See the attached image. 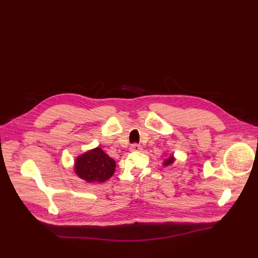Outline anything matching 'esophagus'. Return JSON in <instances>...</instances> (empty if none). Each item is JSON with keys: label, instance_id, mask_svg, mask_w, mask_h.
<instances>
[{"label": "esophagus", "instance_id": "obj_1", "mask_svg": "<svg viewBox=\"0 0 258 258\" xmlns=\"http://www.w3.org/2000/svg\"><path fill=\"white\" fill-rule=\"evenodd\" d=\"M141 150H142V146L140 144H137V143L132 144L131 147H130L131 152H140Z\"/></svg>", "mask_w": 258, "mask_h": 258}]
</instances>
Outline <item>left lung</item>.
Segmentation results:
<instances>
[{
	"label": "left lung",
	"instance_id": "obj_1",
	"mask_svg": "<svg viewBox=\"0 0 258 258\" xmlns=\"http://www.w3.org/2000/svg\"><path fill=\"white\" fill-rule=\"evenodd\" d=\"M173 161H174V158L172 157V156H170L167 160H165V162H164V166H168V165H170V164H172L173 163Z\"/></svg>",
	"mask_w": 258,
	"mask_h": 258
}]
</instances>
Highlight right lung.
<instances>
[{"instance_id":"right-lung-1","label":"right lung","mask_w":258,"mask_h":258,"mask_svg":"<svg viewBox=\"0 0 258 258\" xmlns=\"http://www.w3.org/2000/svg\"><path fill=\"white\" fill-rule=\"evenodd\" d=\"M116 162L100 147L79 156L75 161V172L79 178L93 183L104 182L114 174Z\"/></svg>"}]
</instances>
